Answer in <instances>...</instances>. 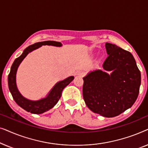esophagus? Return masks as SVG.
Wrapping results in <instances>:
<instances>
[{"label": "esophagus", "mask_w": 148, "mask_h": 148, "mask_svg": "<svg viewBox=\"0 0 148 148\" xmlns=\"http://www.w3.org/2000/svg\"><path fill=\"white\" fill-rule=\"evenodd\" d=\"M77 75L80 77H84L86 75V73H85V71H81L78 73Z\"/></svg>", "instance_id": "esophagus-1"}]
</instances>
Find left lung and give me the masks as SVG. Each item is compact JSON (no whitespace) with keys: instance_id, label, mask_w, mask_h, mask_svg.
<instances>
[{"instance_id":"obj_1","label":"left lung","mask_w":148,"mask_h":148,"mask_svg":"<svg viewBox=\"0 0 148 148\" xmlns=\"http://www.w3.org/2000/svg\"><path fill=\"white\" fill-rule=\"evenodd\" d=\"M108 57L101 70L84 77L83 96L92 112L105 117L118 116L131 108L137 100L141 73L132 54L110 43L105 45Z\"/></svg>"}]
</instances>
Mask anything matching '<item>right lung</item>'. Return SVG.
<instances>
[{
	"label": "right lung",
	"instance_id": "1",
	"mask_svg": "<svg viewBox=\"0 0 148 148\" xmlns=\"http://www.w3.org/2000/svg\"><path fill=\"white\" fill-rule=\"evenodd\" d=\"M42 45L61 46L62 44L60 42L55 41H44L38 42V43L29 46L24 50L23 54L19 57L16 58L15 61L13 62L9 76H8L9 88L14 100L24 110L27 111V112L33 113V114H42V113L51 109L59 100L60 96H62V92L63 89L66 86H68L74 79L73 76H71L65 79L64 80L58 82L54 86V88L52 89V90L48 94L47 97L45 98L41 99L40 100L32 101L27 100V99L21 96V94H20L17 90V86H16V73H17L18 66H19L22 60H23V58L30 52L41 47Z\"/></svg>",
	"mask_w": 148,
	"mask_h": 148
}]
</instances>
